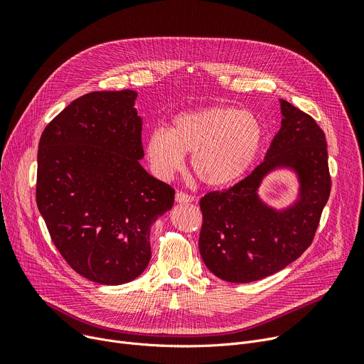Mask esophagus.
<instances>
[{
    "instance_id": "1",
    "label": "esophagus",
    "mask_w": 364,
    "mask_h": 364,
    "mask_svg": "<svg viewBox=\"0 0 364 364\" xmlns=\"http://www.w3.org/2000/svg\"><path fill=\"white\" fill-rule=\"evenodd\" d=\"M193 196L192 195H188V193H186V192H177L176 193V200L178 202V203H190V202H193Z\"/></svg>"
}]
</instances>
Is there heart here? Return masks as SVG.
Segmentation results:
<instances>
[{
  "label": "heart",
  "mask_w": 364,
  "mask_h": 364,
  "mask_svg": "<svg viewBox=\"0 0 364 364\" xmlns=\"http://www.w3.org/2000/svg\"><path fill=\"white\" fill-rule=\"evenodd\" d=\"M262 140L264 129L254 113L214 106L183 112L169 129H153L146 139V156L158 177L169 178L190 153L196 177L209 187H224L250 169Z\"/></svg>",
  "instance_id": "heart-1"
}]
</instances>
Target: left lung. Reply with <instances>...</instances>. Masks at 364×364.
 Wrapping results in <instances>:
<instances>
[{
	"label": "left lung",
	"instance_id": "8db88e82",
	"mask_svg": "<svg viewBox=\"0 0 364 364\" xmlns=\"http://www.w3.org/2000/svg\"><path fill=\"white\" fill-rule=\"evenodd\" d=\"M282 127L265 159L250 176L224 190L206 193L199 251L217 277L250 283L272 276L299 258L313 243L331 195L328 144L323 129L305 112L280 100ZM277 166L300 176V200L277 213L256 196L262 177Z\"/></svg>",
	"mask_w": 364,
	"mask_h": 364
}]
</instances>
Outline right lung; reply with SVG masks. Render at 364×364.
I'll use <instances>...</instances> for the list:
<instances>
[{
  "label": "right lung",
  "instance_id": "add662e5",
  "mask_svg": "<svg viewBox=\"0 0 364 364\" xmlns=\"http://www.w3.org/2000/svg\"><path fill=\"white\" fill-rule=\"evenodd\" d=\"M137 92L92 91L46 127L38 146L36 205L57 251L100 284H122L147 267L150 225L176 190L140 165Z\"/></svg>",
  "mask_w": 364,
  "mask_h": 364
}]
</instances>
